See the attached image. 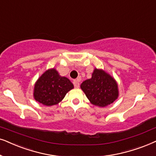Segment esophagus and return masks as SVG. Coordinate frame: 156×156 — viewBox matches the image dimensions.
Instances as JSON below:
<instances>
[{
    "instance_id": "34e87169",
    "label": "esophagus",
    "mask_w": 156,
    "mask_h": 156,
    "mask_svg": "<svg viewBox=\"0 0 156 156\" xmlns=\"http://www.w3.org/2000/svg\"><path fill=\"white\" fill-rule=\"evenodd\" d=\"M73 84H74V87H75V88H79V87H80V82H79V80H74Z\"/></svg>"
}]
</instances>
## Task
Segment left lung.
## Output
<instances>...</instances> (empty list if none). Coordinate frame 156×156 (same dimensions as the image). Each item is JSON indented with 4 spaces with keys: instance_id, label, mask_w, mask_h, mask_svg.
I'll use <instances>...</instances> for the list:
<instances>
[{
    "instance_id": "obj_1",
    "label": "left lung",
    "mask_w": 156,
    "mask_h": 156,
    "mask_svg": "<svg viewBox=\"0 0 156 156\" xmlns=\"http://www.w3.org/2000/svg\"><path fill=\"white\" fill-rule=\"evenodd\" d=\"M81 89L92 105L103 108L112 104L119 95L117 82L102 69H94L92 78L84 81Z\"/></svg>"
}]
</instances>
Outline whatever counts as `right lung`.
Listing matches in <instances>:
<instances>
[{
	"label": "right lung",
	"instance_id": "right-lung-1",
	"mask_svg": "<svg viewBox=\"0 0 156 156\" xmlns=\"http://www.w3.org/2000/svg\"><path fill=\"white\" fill-rule=\"evenodd\" d=\"M73 88V84L68 78L60 76L54 68L49 69L35 83L34 98L42 105L52 106L60 102Z\"/></svg>",
	"mask_w": 156,
	"mask_h": 156
}]
</instances>
